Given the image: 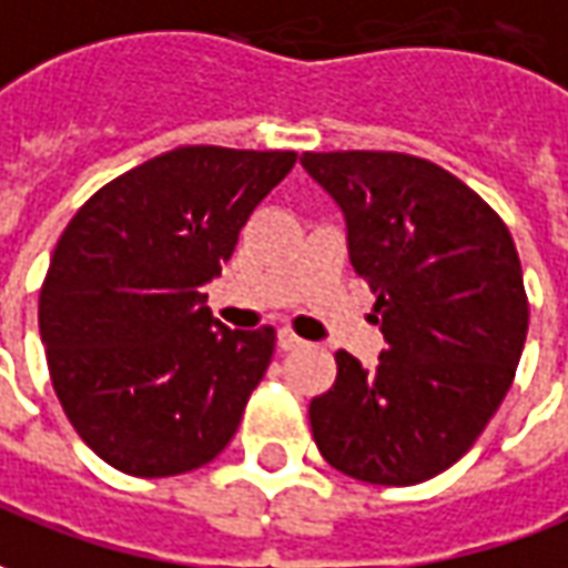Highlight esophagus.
<instances>
[{
	"instance_id": "obj_1",
	"label": "esophagus",
	"mask_w": 568,
	"mask_h": 568,
	"mask_svg": "<svg viewBox=\"0 0 568 568\" xmlns=\"http://www.w3.org/2000/svg\"><path fill=\"white\" fill-rule=\"evenodd\" d=\"M277 346H281L284 352H293V349H300V346H306V339L293 334L291 327H284V331L277 334Z\"/></svg>"
}]
</instances>
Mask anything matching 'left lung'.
<instances>
[{
    "label": "left lung",
    "mask_w": 568,
    "mask_h": 568,
    "mask_svg": "<svg viewBox=\"0 0 568 568\" xmlns=\"http://www.w3.org/2000/svg\"><path fill=\"white\" fill-rule=\"evenodd\" d=\"M300 163L346 216L352 268L389 346L371 371L336 352L334 386L308 405L315 445L362 483L433 479L470 452L514 383L529 331L514 237L424 158L306 151Z\"/></svg>",
    "instance_id": "obj_1"
}]
</instances>
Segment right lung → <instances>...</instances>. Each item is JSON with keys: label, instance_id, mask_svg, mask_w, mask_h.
I'll list each match as a JSON object with an SVG mask.
<instances>
[{"label": "right lung", "instance_id": "add662e5", "mask_svg": "<svg viewBox=\"0 0 568 568\" xmlns=\"http://www.w3.org/2000/svg\"><path fill=\"white\" fill-rule=\"evenodd\" d=\"M293 163L296 151L185 144L98 187L58 237L39 336L54 396L104 464L163 479L232 442L275 327H222L203 284Z\"/></svg>", "mask_w": 568, "mask_h": 568}]
</instances>
